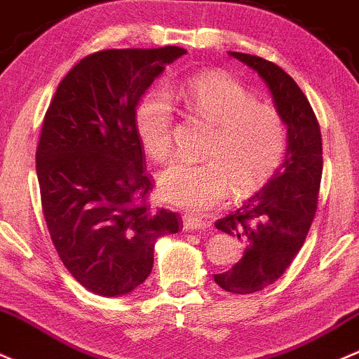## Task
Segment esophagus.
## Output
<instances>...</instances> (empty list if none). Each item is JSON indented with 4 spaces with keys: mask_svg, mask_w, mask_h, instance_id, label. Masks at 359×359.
Segmentation results:
<instances>
[{
    "mask_svg": "<svg viewBox=\"0 0 359 359\" xmlns=\"http://www.w3.org/2000/svg\"><path fill=\"white\" fill-rule=\"evenodd\" d=\"M208 229V224H205L203 220L195 219V217H183V231L184 232H205Z\"/></svg>",
    "mask_w": 359,
    "mask_h": 359,
    "instance_id": "esophagus-1",
    "label": "esophagus"
}]
</instances>
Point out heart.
<instances>
[{
  "label": "heart",
  "instance_id": "obj_1",
  "mask_svg": "<svg viewBox=\"0 0 359 359\" xmlns=\"http://www.w3.org/2000/svg\"><path fill=\"white\" fill-rule=\"evenodd\" d=\"M181 96L190 110L215 127L208 161H175L159 175L158 188L168 203L203 213L222 203L229 188L245 196L275 175L287 152V127L275 108L256 103L252 93L219 72L187 83ZM172 104L164 93H151L135 110V134L144 152L164 161L172 151Z\"/></svg>",
  "mask_w": 359,
  "mask_h": 359
}]
</instances>
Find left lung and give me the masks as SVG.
I'll use <instances>...</instances> for the list:
<instances>
[{
	"mask_svg": "<svg viewBox=\"0 0 359 359\" xmlns=\"http://www.w3.org/2000/svg\"><path fill=\"white\" fill-rule=\"evenodd\" d=\"M266 83L287 126V154L269 181L215 227L244 243L229 271L213 275L225 292L248 295L273 285L299 255L317 210L322 178V137L316 114L299 84L276 64L229 52Z\"/></svg>",
	"mask_w": 359,
	"mask_h": 359,
	"instance_id": "obj_1",
	"label": "left lung"
}]
</instances>
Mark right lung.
I'll return each instance as SVG.
<instances>
[{"label":"right lung","instance_id":"add662e5","mask_svg":"<svg viewBox=\"0 0 359 359\" xmlns=\"http://www.w3.org/2000/svg\"><path fill=\"white\" fill-rule=\"evenodd\" d=\"M187 50H100L59 83L43 118L37 178L55 251L84 288L102 297L134 292L151 275L154 244L181 217L152 210L135 110L164 67Z\"/></svg>","mask_w":359,"mask_h":359}]
</instances>
